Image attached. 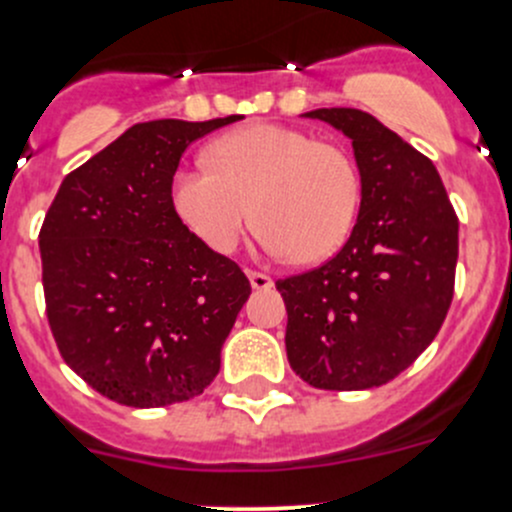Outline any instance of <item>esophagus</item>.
Masks as SVG:
<instances>
[{
    "mask_svg": "<svg viewBox=\"0 0 512 512\" xmlns=\"http://www.w3.org/2000/svg\"><path fill=\"white\" fill-rule=\"evenodd\" d=\"M247 280H250L252 289H270L272 287V277L262 275V272L247 270Z\"/></svg>",
    "mask_w": 512,
    "mask_h": 512,
    "instance_id": "1",
    "label": "esophagus"
}]
</instances>
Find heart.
<instances>
[{
  "label": "heart",
  "instance_id": "obj_1",
  "mask_svg": "<svg viewBox=\"0 0 512 512\" xmlns=\"http://www.w3.org/2000/svg\"><path fill=\"white\" fill-rule=\"evenodd\" d=\"M210 168L175 173L173 208L220 255H230L255 220L262 245L294 265H317L347 242L361 178L337 143L277 123H255L208 148Z\"/></svg>",
  "mask_w": 512,
  "mask_h": 512
}]
</instances>
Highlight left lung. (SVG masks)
I'll list each match as a JSON object with an SVG mask.
<instances>
[{
	"mask_svg": "<svg viewBox=\"0 0 512 512\" xmlns=\"http://www.w3.org/2000/svg\"><path fill=\"white\" fill-rule=\"evenodd\" d=\"M352 138L359 218L322 267L277 280L287 359L314 389L396 379L436 339L456 285L458 218L436 165L359 108L304 113Z\"/></svg>",
	"mask_w": 512,
	"mask_h": 512,
	"instance_id": "obj_1",
	"label": "left lung"
}]
</instances>
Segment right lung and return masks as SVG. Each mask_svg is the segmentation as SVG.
I'll return each mask as SVG.
<instances>
[{
    "label": "right lung",
    "mask_w": 512,
    "mask_h": 512,
    "mask_svg": "<svg viewBox=\"0 0 512 512\" xmlns=\"http://www.w3.org/2000/svg\"><path fill=\"white\" fill-rule=\"evenodd\" d=\"M240 121L136 123L61 183L39 232L46 317L66 364L106 399L158 409L203 394L250 297L245 272L173 208L180 156Z\"/></svg>",
    "instance_id": "right-lung-1"
}]
</instances>
